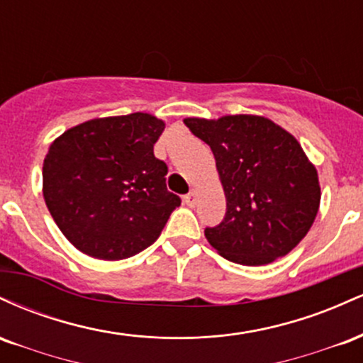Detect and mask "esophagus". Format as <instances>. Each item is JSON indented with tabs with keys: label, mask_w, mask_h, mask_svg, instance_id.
I'll return each mask as SVG.
<instances>
[{
	"label": "esophagus",
	"mask_w": 363,
	"mask_h": 363,
	"mask_svg": "<svg viewBox=\"0 0 363 363\" xmlns=\"http://www.w3.org/2000/svg\"><path fill=\"white\" fill-rule=\"evenodd\" d=\"M196 201H198V193H196L194 189L189 191V193H187V194L184 196V203H186L187 206L193 208V206L196 205Z\"/></svg>",
	"instance_id": "obj_1"
}]
</instances>
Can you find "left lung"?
<instances>
[{
  "instance_id": "left-lung-1",
  "label": "left lung",
  "mask_w": 363,
  "mask_h": 363,
  "mask_svg": "<svg viewBox=\"0 0 363 363\" xmlns=\"http://www.w3.org/2000/svg\"><path fill=\"white\" fill-rule=\"evenodd\" d=\"M213 152L227 211L205 235L225 259L268 264L306 237L319 210L318 170L298 141L261 116L187 118Z\"/></svg>"
}]
</instances>
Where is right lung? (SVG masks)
Instances as JSON below:
<instances>
[{
	"mask_svg": "<svg viewBox=\"0 0 363 363\" xmlns=\"http://www.w3.org/2000/svg\"><path fill=\"white\" fill-rule=\"evenodd\" d=\"M164 121L135 112L91 119L57 138L44 158V199L78 251L118 261L152 245L181 198L153 155Z\"/></svg>",
	"mask_w": 363,
	"mask_h": 363,
	"instance_id": "add662e5",
	"label": "right lung"
}]
</instances>
